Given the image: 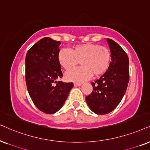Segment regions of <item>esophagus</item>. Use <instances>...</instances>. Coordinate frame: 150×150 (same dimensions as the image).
<instances>
[{"instance_id": "34e87169", "label": "esophagus", "mask_w": 150, "mask_h": 150, "mask_svg": "<svg viewBox=\"0 0 150 150\" xmlns=\"http://www.w3.org/2000/svg\"><path fill=\"white\" fill-rule=\"evenodd\" d=\"M81 85V83H77V82L74 83V86H80Z\"/></svg>"}]
</instances>
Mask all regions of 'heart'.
<instances>
[{
    "instance_id": "heart-1",
    "label": "heart",
    "mask_w": 150,
    "mask_h": 150,
    "mask_svg": "<svg viewBox=\"0 0 150 150\" xmlns=\"http://www.w3.org/2000/svg\"><path fill=\"white\" fill-rule=\"evenodd\" d=\"M59 63L65 70H70L78 64L83 66L67 72L66 78L69 81L82 82L93 75L97 77L103 75L109 68L111 55L110 50L104 46L91 43L76 45L71 51L62 48L57 54Z\"/></svg>"
}]
</instances>
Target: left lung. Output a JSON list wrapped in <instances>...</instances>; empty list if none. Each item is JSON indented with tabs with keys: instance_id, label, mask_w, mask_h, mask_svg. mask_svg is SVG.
Wrapping results in <instances>:
<instances>
[{
	"instance_id": "obj_1",
	"label": "left lung",
	"mask_w": 150,
	"mask_h": 150,
	"mask_svg": "<svg viewBox=\"0 0 150 150\" xmlns=\"http://www.w3.org/2000/svg\"><path fill=\"white\" fill-rule=\"evenodd\" d=\"M107 41L111 55L109 68L100 79L91 83L93 91L86 97L91 110L100 115L109 113L117 107L129 80L127 54L112 39H107Z\"/></svg>"
}]
</instances>
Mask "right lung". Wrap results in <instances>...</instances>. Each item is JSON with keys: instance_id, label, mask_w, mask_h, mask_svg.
I'll return each instance as SVG.
<instances>
[{"instance_id": "1", "label": "right lung", "mask_w": 150, "mask_h": 150, "mask_svg": "<svg viewBox=\"0 0 150 150\" xmlns=\"http://www.w3.org/2000/svg\"><path fill=\"white\" fill-rule=\"evenodd\" d=\"M60 41L45 37L33 45L25 57V81L35 105L48 114L64 105L73 83L57 79L63 76L57 59Z\"/></svg>"}]
</instances>
